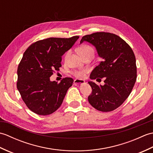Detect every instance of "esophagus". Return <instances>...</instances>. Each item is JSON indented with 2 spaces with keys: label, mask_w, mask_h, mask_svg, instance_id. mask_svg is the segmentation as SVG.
<instances>
[{
  "label": "esophagus",
  "mask_w": 153,
  "mask_h": 153,
  "mask_svg": "<svg viewBox=\"0 0 153 153\" xmlns=\"http://www.w3.org/2000/svg\"><path fill=\"white\" fill-rule=\"evenodd\" d=\"M85 82L84 80L79 79H74V84H79V83L82 84V83H84Z\"/></svg>",
  "instance_id": "esophagus-1"
}]
</instances>
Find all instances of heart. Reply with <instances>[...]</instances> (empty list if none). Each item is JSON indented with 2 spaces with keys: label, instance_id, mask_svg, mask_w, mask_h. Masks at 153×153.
<instances>
[{
  "label": "heart",
  "instance_id": "heart-1",
  "mask_svg": "<svg viewBox=\"0 0 153 153\" xmlns=\"http://www.w3.org/2000/svg\"><path fill=\"white\" fill-rule=\"evenodd\" d=\"M79 52L80 54L83 56L84 55L89 53H94V49L91 46L87 44H83L79 48ZM71 54V50L68 51L66 54L64 55V60H67L68 58L70 56ZM88 72V69H82V70H74L73 71L72 74L75 77H77V78H83V77L86 76V74Z\"/></svg>",
  "mask_w": 153,
  "mask_h": 153
}]
</instances>
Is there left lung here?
<instances>
[{
  "mask_svg": "<svg viewBox=\"0 0 153 153\" xmlns=\"http://www.w3.org/2000/svg\"><path fill=\"white\" fill-rule=\"evenodd\" d=\"M83 41L93 45L99 56L102 58L92 71L90 78H105L104 85L88 82L92 89L89 102L99 111H112L122 105L135 85L137 66L134 51L121 37L108 32L84 35L80 43Z\"/></svg>",
  "mask_w": 153,
  "mask_h": 153,
  "instance_id": "1",
  "label": "left lung"
}]
</instances>
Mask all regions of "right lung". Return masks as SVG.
Here are the masks:
<instances>
[{
    "label": "right lung",
    "instance_id": "obj_1",
    "mask_svg": "<svg viewBox=\"0 0 153 153\" xmlns=\"http://www.w3.org/2000/svg\"><path fill=\"white\" fill-rule=\"evenodd\" d=\"M79 36L50 37L31 44L18 68L17 88L25 105L38 115L47 116L59 108L74 80L65 77L60 83L49 77L62 66V56Z\"/></svg>",
    "mask_w": 153,
    "mask_h": 153
}]
</instances>
